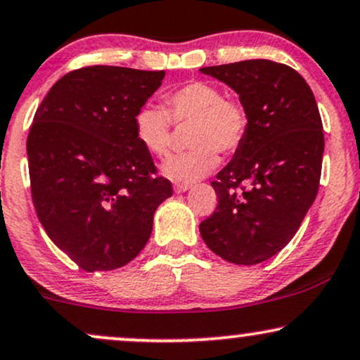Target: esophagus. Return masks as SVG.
Instances as JSON below:
<instances>
[{
    "instance_id": "34e87169",
    "label": "esophagus",
    "mask_w": 360,
    "mask_h": 360,
    "mask_svg": "<svg viewBox=\"0 0 360 360\" xmlns=\"http://www.w3.org/2000/svg\"><path fill=\"white\" fill-rule=\"evenodd\" d=\"M189 188H191V186H189V184H179V183H177V184H174V193H176V194L186 193Z\"/></svg>"
}]
</instances>
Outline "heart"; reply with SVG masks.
Instances as JSON below:
<instances>
[{
  "instance_id": "1",
  "label": "heart",
  "mask_w": 360,
  "mask_h": 360,
  "mask_svg": "<svg viewBox=\"0 0 360 360\" xmlns=\"http://www.w3.org/2000/svg\"><path fill=\"white\" fill-rule=\"evenodd\" d=\"M171 118L174 124L191 122L189 153L162 164V174L176 183H193L214 171L219 164L216 150L231 154L243 142L248 117L240 103L224 98L210 82H189L164 97V110L141 107L134 115L136 137L149 154L166 158L171 147Z\"/></svg>"
}]
</instances>
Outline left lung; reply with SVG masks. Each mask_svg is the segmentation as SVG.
<instances>
[{
    "instance_id": "obj_1",
    "label": "left lung",
    "mask_w": 360,
    "mask_h": 360,
    "mask_svg": "<svg viewBox=\"0 0 360 360\" xmlns=\"http://www.w3.org/2000/svg\"><path fill=\"white\" fill-rule=\"evenodd\" d=\"M240 97L243 142L211 183L218 206L199 233L218 257L257 265L285 248L319 191L323 132L317 102L288 65L245 60L199 68Z\"/></svg>"
}]
</instances>
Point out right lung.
Returning a JSON list of instances; mask_svg holds the SVG:
<instances>
[{"label":"right lung","instance_id":"add662e5","mask_svg":"<svg viewBox=\"0 0 360 360\" xmlns=\"http://www.w3.org/2000/svg\"><path fill=\"white\" fill-rule=\"evenodd\" d=\"M166 72L95 65L51 86L27 141L38 219L85 271H109L141 253L158 206L172 196L136 137L134 115Z\"/></svg>","mask_w":360,"mask_h":360}]
</instances>
